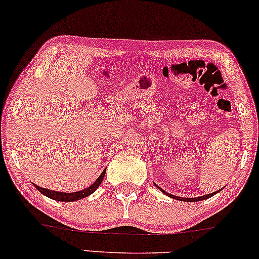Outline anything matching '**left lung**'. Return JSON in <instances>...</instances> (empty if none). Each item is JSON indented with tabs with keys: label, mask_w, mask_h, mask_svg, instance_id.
<instances>
[{
	"label": "left lung",
	"mask_w": 259,
	"mask_h": 259,
	"mask_svg": "<svg viewBox=\"0 0 259 259\" xmlns=\"http://www.w3.org/2000/svg\"><path fill=\"white\" fill-rule=\"evenodd\" d=\"M154 185L158 187L159 190L161 191L162 193H165L166 196H168L169 198H173V199H177V200H180V201H190V203H196V201H201V200H205V199H207V198H211L212 196H214L215 193H218V192H221V191L223 190V189H221V190H218V191H215V192H213V193H210V194H205V196H201V197H197V198H183V197H177V196H173V194H169V193H167V192H165L164 190L162 189H160V187H159L157 184L154 183Z\"/></svg>",
	"instance_id": "obj_1"
}]
</instances>
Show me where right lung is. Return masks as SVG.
Listing matches in <instances>:
<instances>
[{
	"mask_svg": "<svg viewBox=\"0 0 259 259\" xmlns=\"http://www.w3.org/2000/svg\"><path fill=\"white\" fill-rule=\"evenodd\" d=\"M106 175V168L102 171V173L100 176H99V178L95 180V182L92 184L90 187H87V189H83L81 191H76V192H59V191H53V190H48V189H45V187H40L37 185L34 186L36 187L37 191H40V192L44 194V196L51 198L53 200H59V201H75V200H79V199H82V198H86L88 196H91L92 193L95 192V190L98 189L99 186H100V184L102 183V180H104V177Z\"/></svg>",
	"mask_w": 259,
	"mask_h": 259,
	"instance_id": "obj_1",
	"label": "right lung"
}]
</instances>
